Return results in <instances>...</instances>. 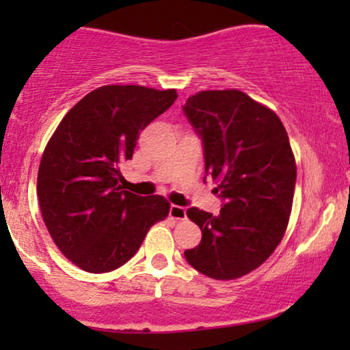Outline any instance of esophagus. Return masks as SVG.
<instances>
[{"label": "esophagus", "instance_id": "1", "mask_svg": "<svg viewBox=\"0 0 350 350\" xmlns=\"http://www.w3.org/2000/svg\"><path fill=\"white\" fill-rule=\"evenodd\" d=\"M170 215L172 217V219H178V220H183L186 219V208L180 207V206H172L170 207Z\"/></svg>", "mask_w": 350, "mask_h": 350}]
</instances>
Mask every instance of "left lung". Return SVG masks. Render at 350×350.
<instances>
[{"label": "left lung", "instance_id": "obj_1", "mask_svg": "<svg viewBox=\"0 0 350 350\" xmlns=\"http://www.w3.org/2000/svg\"><path fill=\"white\" fill-rule=\"evenodd\" d=\"M183 111L224 202L219 215L187 208L202 240L184 256L208 278H240L275 252L290 220L296 164L288 133L276 113L240 90L199 92Z\"/></svg>", "mask_w": 350, "mask_h": 350}]
</instances>
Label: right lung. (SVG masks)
<instances>
[{
	"label": "right lung",
	"mask_w": 350,
	"mask_h": 350,
	"mask_svg": "<svg viewBox=\"0 0 350 350\" xmlns=\"http://www.w3.org/2000/svg\"><path fill=\"white\" fill-rule=\"evenodd\" d=\"M176 98L172 88L100 87L70 108L47 143L38 172L42 219L59 250L82 270L122 267L170 214L161 196L122 191L120 166L133 156L139 131Z\"/></svg>",
	"instance_id": "1"
}]
</instances>
